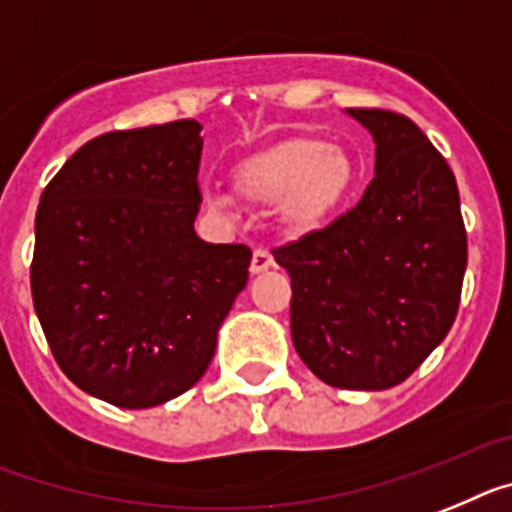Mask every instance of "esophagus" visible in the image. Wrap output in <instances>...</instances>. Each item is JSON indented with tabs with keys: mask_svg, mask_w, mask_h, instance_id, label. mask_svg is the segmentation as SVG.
I'll list each match as a JSON object with an SVG mask.
<instances>
[{
	"mask_svg": "<svg viewBox=\"0 0 512 512\" xmlns=\"http://www.w3.org/2000/svg\"><path fill=\"white\" fill-rule=\"evenodd\" d=\"M273 268V255H270L265 247H257L255 252H252V262H250V273L257 275V273H265V270Z\"/></svg>",
	"mask_w": 512,
	"mask_h": 512,
	"instance_id": "1",
	"label": "esophagus"
}]
</instances>
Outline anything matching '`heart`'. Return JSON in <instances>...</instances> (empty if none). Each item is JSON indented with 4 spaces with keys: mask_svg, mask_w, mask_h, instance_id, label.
<instances>
[{
    "mask_svg": "<svg viewBox=\"0 0 512 512\" xmlns=\"http://www.w3.org/2000/svg\"><path fill=\"white\" fill-rule=\"evenodd\" d=\"M358 162L345 146L314 136L278 141L234 167V188L252 203H278V224L291 237L324 229L350 201L358 185ZM211 213L229 216L231 198L206 193Z\"/></svg>",
    "mask_w": 512,
    "mask_h": 512,
    "instance_id": "1",
    "label": "heart"
}]
</instances>
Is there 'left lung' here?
Listing matches in <instances>:
<instances>
[{
	"instance_id": "8db88e82",
	"label": "left lung",
	"mask_w": 512,
	"mask_h": 512,
	"mask_svg": "<svg viewBox=\"0 0 512 512\" xmlns=\"http://www.w3.org/2000/svg\"><path fill=\"white\" fill-rule=\"evenodd\" d=\"M376 144V177L330 226L278 247L291 275L293 348L337 389L402 384L443 342L461 301L466 229L456 177L407 118L350 108Z\"/></svg>"
}]
</instances>
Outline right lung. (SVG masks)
<instances>
[{
    "label": "right lung",
    "mask_w": 512,
    "mask_h": 512,
    "mask_svg": "<svg viewBox=\"0 0 512 512\" xmlns=\"http://www.w3.org/2000/svg\"><path fill=\"white\" fill-rule=\"evenodd\" d=\"M201 123L110 131L56 172L35 213V314L69 381L126 410L188 391L247 286L252 252L195 234Z\"/></svg>",
    "instance_id": "add662e5"
}]
</instances>
